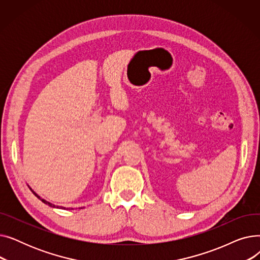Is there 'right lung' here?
I'll return each instance as SVG.
<instances>
[{"mask_svg": "<svg viewBox=\"0 0 260 260\" xmlns=\"http://www.w3.org/2000/svg\"><path fill=\"white\" fill-rule=\"evenodd\" d=\"M29 188H30V187H29ZM30 190H31V192H32V193L35 194V196H37V197H38L39 199H41V198H40V196H39V195H37V194H36V193L34 192V190H32L31 188H30ZM41 201H42V202H44L45 204H48V206H49V207H52V208H56V206H54V204H52V203H50V202H48V201H46V200H44V199H41ZM57 208H59V207H57ZM61 208L63 209V207H60V209H61ZM64 209H65V208H64Z\"/></svg>", "mask_w": 260, "mask_h": 260, "instance_id": "right-lung-1", "label": "right lung"}]
</instances>
